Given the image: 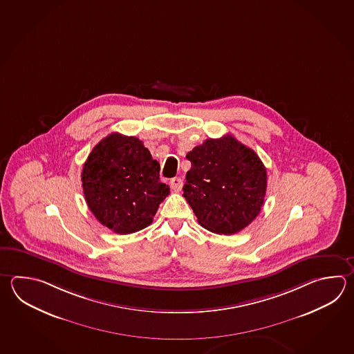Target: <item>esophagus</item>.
Listing matches in <instances>:
<instances>
[{"label":"esophagus","mask_w":354,"mask_h":354,"mask_svg":"<svg viewBox=\"0 0 354 354\" xmlns=\"http://www.w3.org/2000/svg\"><path fill=\"white\" fill-rule=\"evenodd\" d=\"M170 185H171V188L175 190V192H179L183 188V179L181 178H173L171 180H170Z\"/></svg>","instance_id":"1"}]
</instances>
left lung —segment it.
<instances>
[{"label": "left lung", "mask_w": 354, "mask_h": 354, "mask_svg": "<svg viewBox=\"0 0 354 354\" xmlns=\"http://www.w3.org/2000/svg\"><path fill=\"white\" fill-rule=\"evenodd\" d=\"M184 194L198 222L218 234L242 231L261 212L267 171L257 153L232 135L208 138L188 152Z\"/></svg>", "instance_id": "left-lung-1"}]
</instances>
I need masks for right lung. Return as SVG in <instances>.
Masks as SVG:
<instances>
[{
  "instance_id": "1",
  "label": "right lung",
  "mask_w": 354,
  "mask_h": 354,
  "mask_svg": "<svg viewBox=\"0 0 354 354\" xmlns=\"http://www.w3.org/2000/svg\"><path fill=\"white\" fill-rule=\"evenodd\" d=\"M159 171V162L142 141L111 133L94 146L83 166L82 185L89 209L118 234L144 230L170 193Z\"/></svg>"
}]
</instances>
